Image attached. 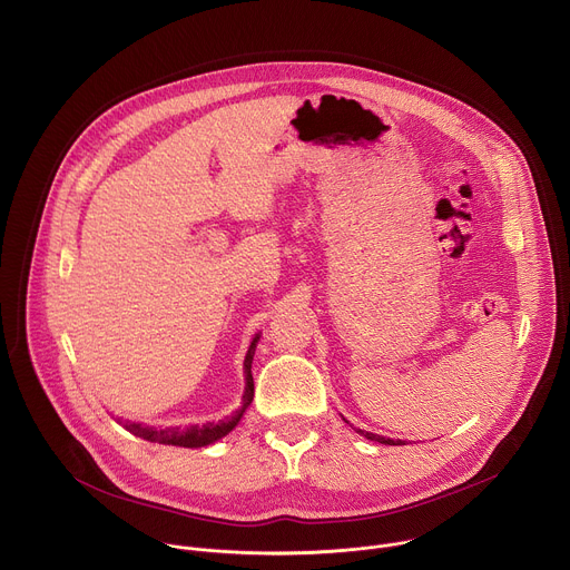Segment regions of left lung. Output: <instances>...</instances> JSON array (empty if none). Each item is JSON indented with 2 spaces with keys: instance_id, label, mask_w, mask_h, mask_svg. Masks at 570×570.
Segmentation results:
<instances>
[{
  "instance_id": "1",
  "label": "left lung",
  "mask_w": 570,
  "mask_h": 570,
  "mask_svg": "<svg viewBox=\"0 0 570 570\" xmlns=\"http://www.w3.org/2000/svg\"><path fill=\"white\" fill-rule=\"evenodd\" d=\"M356 433H361V435H363V438H367V440H372V442H379V444H390V446H396V444H403V442H401V440H396V442H394V440H390V438H383V435H376V433H367V431H361V429H358V431H356Z\"/></svg>"
}]
</instances>
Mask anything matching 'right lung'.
<instances>
[{"instance_id":"1","label":"right lung","mask_w":570,"mask_h":570,"mask_svg":"<svg viewBox=\"0 0 570 570\" xmlns=\"http://www.w3.org/2000/svg\"><path fill=\"white\" fill-rule=\"evenodd\" d=\"M259 336H255L248 354H246V363H243V370H246V392H243V405L240 409L229 415L227 420H220L216 424H203V426H176V429H150V426H141V424H132L126 422L124 429L130 431L137 438H144L148 442H159V444H174V446H185V449H196V446H207L220 438H225L246 413L248 405L253 403L255 396V381H253V356H255V347H257Z\"/></svg>"}]
</instances>
